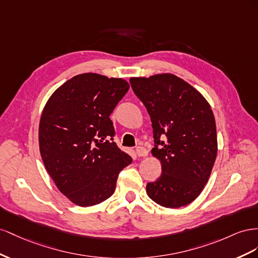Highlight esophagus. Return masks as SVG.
Returning a JSON list of instances; mask_svg holds the SVG:
<instances>
[{
	"label": "esophagus",
	"instance_id": "esophagus-1",
	"mask_svg": "<svg viewBox=\"0 0 258 258\" xmlns=\"http://www.w3.org/2000/svg\"><path fill=\"white\" fill-rule=\"evenodd\" d=\"M136 153L138 157H146L147 154H148V150H147L145 147L138 146V147H136Z\"/></svg>",
	"mask_w": 258,
	"mask_h": 258
}]
</instances>
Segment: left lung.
I'll return each instance as SVG.
<instances>
[{"label": "left lung", "instance_id": "8db88e82", "mask_svg": "<svg viewBox=\"0 0 258 258\" xmlns=\"http://www.w3.org/2000/svg\"><path fill=\"white\" fill-rule=\"evenodd\" d=\"M131 86L152 122L154 148L162 174L147 183V194L161 207L192 202L210 178L217 156L214 114L202 95L171 73L131 78Z\"/></svg>", "mask_w": 258, "mask_h": 258}]
</instances>
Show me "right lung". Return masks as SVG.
<instances>
[{"label":"right lung","instance_id":"obj_1","mask_svg":"<svg viewBox=\"0 0 258 258\" xmlns=\"http://www.w3.org/2000/svg\"><path fill=\"white\" fill-rule=\"evenodd\" d=\"M130 88L97 73L73 77L54 92L40 120V152L60 192L80 207L111 197L132 158L113 142L110 114Z\"/></svg>","mask_w":258,"mask_h":258}]
</instances>
